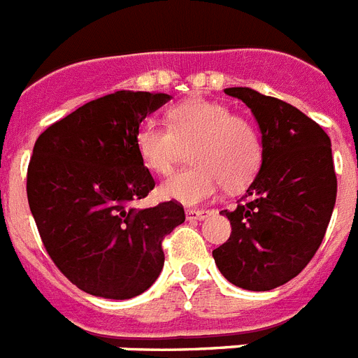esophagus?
<instances>
[{"label": "esophagus", "mask_w": 358, "mask_h": 358, "mask_svg": "<svg viewBox=\"0 0 358 358\" xmlns=\"http://www.w3.org/2000/svg\"><path fill=\"white\" fill-rule=\"evenodd\" d=\"M209 215H211V211H207V209H187L185 211L187 220H203Z\"/></svg>", "instance_id": "obj_1"}]
</instances>
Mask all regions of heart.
<instances>
[{
  "mask_svg": "<svg viewBox=\"0 0 358 358\" xmlns=\"http://www.w3.org/2000/svg\"><path fill=\"white\" fill-rule=\"evenodd\" d=\"M165 127L155 120L138 125L134 145L152 173H173L182 147H189L194 165L164 182L160 194L182 203H200L222 187L240 189L258 173L264 158L262 136L251 120L233 114L220 101L191 98L167 110Z\"/></svg>",
  "mask_w": 358,
  "mask_h": 358,
  "instance_id": "b5f03b06",
  "label": "heart"
}]
</instances>
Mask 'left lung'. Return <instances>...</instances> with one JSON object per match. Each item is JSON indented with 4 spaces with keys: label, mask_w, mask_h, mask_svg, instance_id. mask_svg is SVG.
I'll return each mask as SVG.
<instances>
[{
    "label": "left lung",
    "mask_w": 358,
    "mask_h": 358,
    "mask_svg": "<svg viewBox=\"0 0 358 358\" xmlns=\"http://www.w3.org/2000/svg\"><path fill=\"white\" fill-rule=\"evenodd\" d=\"M262 131V167L236 209H225L231 235L213 251L222 275L249 291L295 278L317 253L337 198L331 142L324 129L286 101L231 87Z\"/></svg>",
    "instance_id": "8db88e82"
}]
</instances>
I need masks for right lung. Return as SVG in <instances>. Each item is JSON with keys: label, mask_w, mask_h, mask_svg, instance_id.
<instances>
[{"label": "right lung", "mask_w": 358, "mask_h": 358, "mask_svg": "<svg viewBox=\"0 0 358 358\" xmlns=\"http://www.w3.org/2000/svg\"><path fill=\"white\" fill-rule=\"evenodd\" d=\"M169 94L118 91L82 105L36 140L27 198L52 262L89 295L125 300L155 284L164 242L185 213L176 200L136 211L155 189L134 145Z\"/></svg>", "instance_id": "right-lung-1"}]
</instances>
